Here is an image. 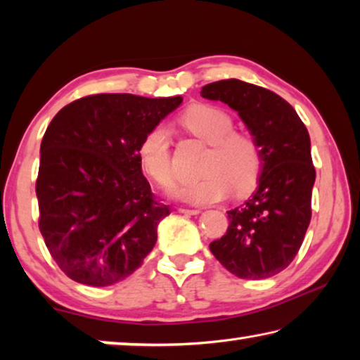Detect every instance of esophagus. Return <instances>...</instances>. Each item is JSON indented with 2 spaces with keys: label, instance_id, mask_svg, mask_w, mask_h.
Returning <instances> with one entry per match:
<instances>
[{
  "label": "esophagus",
  "instance_id": "esophagus-1",
  "mask_svg": "<svg viewBox=\"0 0 360 360\" xmlns=\"http://www.w3.org/2000/svg\"><path fill=\"white\" fill-rule=\"evenodd\" d=\"M179 212H184V214H198L200 210H197V208H179Z\"/></svg>",
  "mask_w": 360,
  "mask_h": 360
}]
</instances>
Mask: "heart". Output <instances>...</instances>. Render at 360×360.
Returning <instances> with one entry per match:
<instances>
[{
	"label": "heart",
	"mask_w": 360,
	"mask_h": 360,
	"mask_svg": "<svg viewBox=\"0 0 360 360\" xmlns=\"http://www.w3.org/2000/svg\"><path fill=\"white\" fill-rule=\"evenodd\" d=\"M181 125L191 135L210 144L198 181H188L178 188L181 198L192 203H214L235 193H246L257 182L262 169V149L252 135L233 131L235 122L224 109L211 105L188 108L181 115ZM138 158L143 172L162 188L174 182V169L169 152V133L155 125L138 146Z\"/></svg>",
	"instance_id": "b5f03b06"
}]
</instances>
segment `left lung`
Here are the masks:
<instances>
[{
	"label": "left lung",
	"instance_id": "1",
	"mask_svg": "<svg viewBox=\"0 0 360 360\" xmlns=\"http://www.w3.org/2000/svg\"><path fill=\"white\" fill-rule=\"evenodd\" d=\"M200 94L238 111L264 158L257 191L227 212L229 229L211 252L238 278L275 276L295 259L311 221L316 169L307 127L281 96L238 79L211 82Z\"/></svg>",
	"mask_w": 360,
	"mask_h": 360
}]
</instances>
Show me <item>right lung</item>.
<instances>
[{"label": "right lung", "mask_w": 360, "mask_h": 360, "mask_svg": "<svg viewBox=\"0 0 360 360\" xmlns=\"http://www.w3.org/2000/svg\"><path fill=\"white\" fill-rule=\"evenodd\" d=\"M182 96H82L60 109L41 143L39 230L72 281L105 288L143 265L169 206L143 176L138 146Z\"/></svg>", "instance_id": "right-lung-1"}]
</instances>
